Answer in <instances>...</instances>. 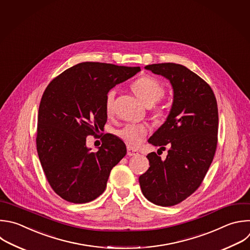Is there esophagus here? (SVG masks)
Wrapping results in <instances>:
<instances>
[{"label":"esophagus","mask_w":250,"mask_h":250,"mask_svg":"<svg viewBox=\"0 0 250 250\" xmlns=\"http://www.w3.org/2000/svg\"><path fill=\"white\" fill-rule=\"evenodd\" d=\"M138 154V152H137V150H135V149H132L131 147H127V155L128 156H136Z\"/></svg>","instance_id":"obj_1"}]
</instances>
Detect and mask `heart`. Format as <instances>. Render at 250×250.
Wrapping results in <instances>:
<instances>
[{
	"label": "heart",
	"instance_id": "b5f03b06",
	"mask_svg": "<svg viewBox=\"0 0 250 250\" xmlns=\"http://www.w3.org/2000/svg\"><path fill=\"white\" fill-rule=\"evenodd\" d=\"M130 87L135 95L146 106L154 105L165 94L164 84L152 75L139 76L131 83ZM115 96V89H110L105 94L104 108L107 115H111L113 113ZM153 115L157 120H164L167 116V109L163 105H159L154 109ZM147 132L148 129L146 125L127 124L117 130V135L129 147H137L143 142Z\"/></svg>",
	"mask_w": 250,
	"mask_h": 250
}]
</instances>
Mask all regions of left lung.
Returning <instances> with one entry per match:
<instances>
[{
    "label": "left lung",
    "instance_id": "8db88e82",
    "mask_svg": "<svg viewBox=\"0 0 250 250\" xmlns=\"http://www.w3.org/2000/svg\"><path fill=\"white\" fill-rule=\"evenodd\" d=\"M168 78L174 89L171 112L148 139L159 150L169 147L166 160L149 153V169L139 177L143 195L159 206H174L202 184L218 143V106L208 83L185 65L174 62L145 66Z\"/></svg>",
    "mask_w": 250,
    "mask_h": 250
}]
</instances>
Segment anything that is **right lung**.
<instances>
[{
	"mask_svg": "<svg viewBox=\"0 0 250 250\" xmlns=\"http://www.w3.org/2000/svg\"><path fill=\"white\" fill-rule=\"evenodd\" d=\"M139 70V66L80 62L46 87L39 105L36 147L49 185L62 199L82 204L104 192L111 170L125 156L126 147L107 133L99 150L91 152L86 137L107 122L106 92Z\"/></svg>",
	"mask_w": 250,
	"mask_h": 250,
	"instance_id": "add662e5",
	"label": "right lung"
}]
</instances>
